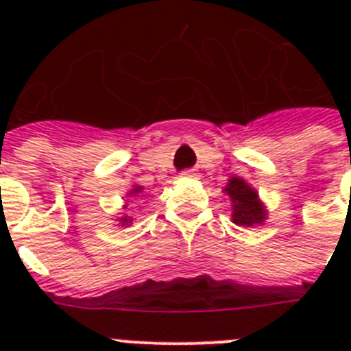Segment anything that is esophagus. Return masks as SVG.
<instances>
[{
	"label": "esophagus",
	"instance_id": "esophagus-1",
	"mask_svg": "<svg viewBox=\"0 0 351 351\" xmlns=\"http://www.w3.org/2000/svg\"><path fill=\"white\" fill-rule=\"evenodd\" d=\"M181 178H184V179H193V178H197V172H195V170H182V172H181Z\"/></svg>",
	"mask_w": 351,
	"mask_h": 351
}]
</instances>
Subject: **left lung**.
Returning a JSON list of instances; mask_svg holds the SVG:
<instances>
[{
  "label": "left lung",
  "mask_w": 351,
  "mask_h": 351,
  "mask_svg": "<svg viewBox=\"0 0 351 351\" xmlns=\"http://www.w3.org/2000/svg\"><path fill=\"white\" fill-rule=\"evenodd\" d=\"M232 202V221L239 226L263 225L267 219V209L260 200L258 191L239 176H232L223 188Z\"/></svg>",
  "instance_id": "1"
}]
</instances>
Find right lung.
<instances>
[{
  "instance_id": "obj_1",
  "label": "right lung",
  "mask_w": 351,
  "mask_h": 351,
  "mask_svg": "<svg viewBox=\"0 0 351 351\" xmlns=\"http://www.w3.org/2000/svg\"><path fill=\"white\" fill-rule=\"evenodd\" d=\"M142 190H144L142 186L133 184V188L128 191V193H126V197H138V193H141ZM126 204H128V202H126ZM126 204L123 206V209H126V207H128ZM116 221H117V225H119V226H130L133 223V218H132V216H119V218H116Z\"/></svg>"
}]
</instances>
